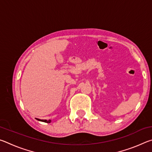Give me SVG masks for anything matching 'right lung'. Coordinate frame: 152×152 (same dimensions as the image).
<instances>
[{"instance_id":"1","label":"right lung","mask_w":152,"mask_h":152,"mask_svg":"<svg viewBox=\"0 0 152 152\" xmlns=\"http://www.w3.org/2000/svg\"><path fill=\"white\" fill-rule=\"evenodd\" d=\"M37 120L39 121H42V122H45V123H50L51 121V120H42V119H37Z\"/></svg>"}]
</instances>
